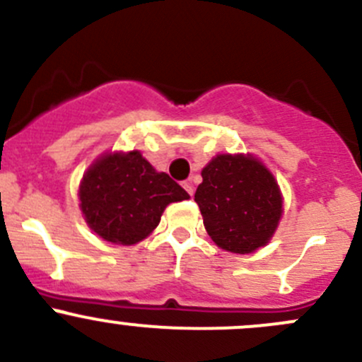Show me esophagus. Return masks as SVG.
I'll return each mask as SVG.
<instances>
[{
  "instance_id": "esophagus-1",
  "label": "esophagus",
  "mask_w": 362,
  "mask_h": 362,
  "mask_svg": "<svg viewBox=\"0 0 362 362\" xmlns=\"http://www.w3.org/2000/svg\"><path fill=\"white\" fill-rule=\"evenodd\" d=\"M182 187H184L185 191H187V194L191 196V198H192V194H194V187H192V182H191V180L182 182Z\"/></svg>"
}]
</instances>
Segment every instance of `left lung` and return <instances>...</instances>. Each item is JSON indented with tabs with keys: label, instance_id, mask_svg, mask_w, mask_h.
Masks as SVG:
<instances>
[{
	"label": "left lung",
	"instance_id": "8db88e82",
	"mask_svg": "<svg viewBox=\"0 0 362 362\" xmlns=\"http://www.w3.org/2000/svg\"><path fill=\"white\" fill-rule=\"evenodd\" d=\"M202 177L194 202L215 245L233 254L264 247L282 217V194L272 171L250 154H218Z\"/></svg>",
	"mask_w": 362,
	"mask_h": 362
}]
</instances>
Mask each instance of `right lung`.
Returning <instances> with one entry per match:
<instances>
[{
  "label": "right lung",
  "instance_id": "1",
  "mask_svg": "<svg viewBox=\"0 0 362 362\" xmlns=\"http://www.w3.org/2000/svg\"><path fill=\"white\" fill-rule=\"evenodd\" d=\"M78 198L83 218L98 236L134 245L158 228L168 204L189 199V194L140 152L131 151L94 160L80 182Z\"/></svg>",
  "mask_w": 362,
  "mask_h": 362
}]
</instances>
